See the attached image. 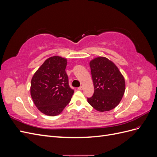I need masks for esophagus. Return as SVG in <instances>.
Segmentation results:
<instances>
[{
	"label": "esophagus",
	"instance_id": "esophagus-1",
	"mask_svg": "<svg viewBox=\"0 0 157 157\" xmlns=\"http://www.w3.org/2000/svg\"><path fill=\"white\" fill-rule=\"evenodd\" d=\"M82 89H83V86H80L78 88V90H82Z\"/></svg>",
	"mask_w": 157,
	"mask_h": 157
}]
</instances>
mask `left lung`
<instances>
[{
  "label": "left lung",
  "mask_w": 157,
  "mask_h": 157,
  "mask_svg": "<svg viewBox=\"0 0 157 157\" xmlns=\"http://www.w3.org/2000/svg\"><path fill=\"white\" fill-rule=\"evenodd\" d=\"M94 86L89 104L96 110L104 112L115 108L121 101L125 91V80L118 67L104 57L90 62Z\"/></svg>",
  "instance_id": "8db88e82"
}]
</instances>
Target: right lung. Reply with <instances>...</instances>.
<instances>
[{
    "label": "right lung",
    "mask_w": 157,
    "mask_h": 157,
    "mask_svg": "<svg viewBox=\"0 0 157 157\" xmlns=\"http://www.w3.org/2000/svg\"><path fill=\"white\" fill-rule=\"evenodd\" d=\"M67 59L59 56L47 59L33 75L31 96L35 105L48 116L60 114L70 102L74 90L65 72Z\"/></svg>",
    "instance_id": "obj_1"
}]
</instances>
